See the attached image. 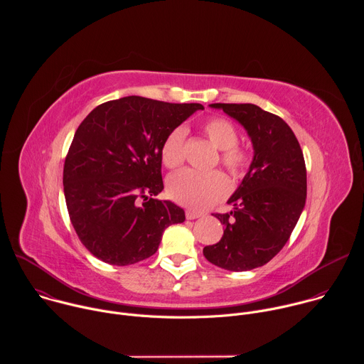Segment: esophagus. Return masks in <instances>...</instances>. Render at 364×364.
Returning a JSON list of instances; mask_svg holds the SVG:
<instances>
[{
	"label": "esophagus",
	"instance_id": "obj_1",
	"mask_svg": "<svg viewBox=\"0 0 364 364\" xmlns=\"http://www.w3.org/2000/svg\"><path fill=\"white\" fill-rule=\"evenodd\" d=\"M203 216V213H200V212H196V210H186V218L188 219V220H194V219H198V218H201Z\"/></svg>",
	"mask_w": 364,
	"mask_h": 364
}]
</instances>
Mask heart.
Masks as SVG:
<instances>
[{
    "label": "heart",
    "instance_id": "heart-1",
    "mask_svg": "<svg viewBox=\"0 0 364 364\" xmlns=\"http://www.w3.org/2000/svg\"><path fill=\"white\" fill-rule=\"evenodd\" d=\"M203 131L210 142L222 149V164L235 177H242L249 167V154L237 145L239 134L235 125L222 117H212L203 122ZM186 136L184 127L174 128L161 145V161L176 170L184 163L186 157ZM168 196L178 204L194 210H203L213 205L230 190L229 178L222 171L198 173L184 170L173 176L168 181Z\"/></svg>",
    "mask_w": 364,
    "mask_h": 364
}]
</instances>
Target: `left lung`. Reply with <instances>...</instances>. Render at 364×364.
Returning a JSON list of instances; mask_svg holds the SVG:
<instances>
[{"instance_id":"left-lung-1","label":"left lung","mask_w":364,"mask_h":364,"mask_svg":"<svg viewBox=\"0 0 364 364\" xmlns=\"http://www.w3.org/2000/svg\"><path fill=\"white\" fill-rule=\"evenodd\" d=\"M247 131L253 160L235 194L230 213H216L225 232L203 249L213 265L243 272L268 264L288 242L306 198V168L288 124L253 103H212Z\"/></svg>"}]
</instances>
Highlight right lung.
Returning <instances> with one entry per match:
<instances>
[{"instance_id": "add662e5", "label": "right lung", "mask_w": 364, "mask_h": 364, "mask_svg": "<svg viewBox=\"0 0 364 364\" xmlns=\"http://www.w3.org/2000/svg\"><path fill=\"white\" fill-rule=\"evenodd\" d=\"M200 103L125 96L96 107L66 155L63 188L70 222L100 261L125 267L152 256L163 232L183 223L181 207L159 200L161 145Z\"/></svg>"}]
</instances>
